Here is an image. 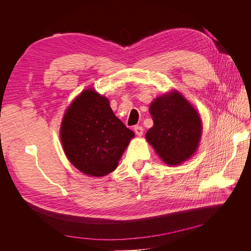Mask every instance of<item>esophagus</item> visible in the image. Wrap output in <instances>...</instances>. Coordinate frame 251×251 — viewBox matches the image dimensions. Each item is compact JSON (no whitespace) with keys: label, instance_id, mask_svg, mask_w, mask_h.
<instances>
[{"label":"esophagus","instance_id":"obj_1","mask_svg":"<svg viewBox=\"0 0 251 251\" xmlns=\"http://www.w3.org/2000/svg\"><path fill=\"white\" fill-rule=\"evenodd\" d=\"M134 131L138 136H141L143 134V127L140 126H134Z\"/></svg>","mask_w":251,"mask_h":251}]
</instances>
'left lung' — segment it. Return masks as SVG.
I'll return each instance as SVG.
<instances>
[{"label":"left lung","instance_id":"8db88e82","mask_svg":"<svg viewBox=\"0 0 251 251\" xmlns=\"http://www.w3.org/2000/svg\"><path fill=\"white\" fill-rule=\"evenodd\" d=\"M150 112L154 126L147 139L166 163L176 165L194 155L201 138V119L183 96L173 92L158 97Z\"/></svg>","mask_w":251,"mask_h":251}]
</instances>
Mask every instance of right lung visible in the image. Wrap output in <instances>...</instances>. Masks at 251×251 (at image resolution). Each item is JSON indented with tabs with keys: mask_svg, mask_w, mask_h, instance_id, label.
Listing matches in <instances>:
<instances>
[{
	"mask_svg": "<svg viewBox=\"0 0 251 251\" xmlns=\"http://www.w3.org/2000/svg\"><path fill=\"white\" fill-rule=\"evenodd\" d=\"M134 132L119 120L107 98L86 90L65 114L60 139L70 162L81 173L101 177L117 168Z\"/></svg>",
	"mask_w": 251,
	"mask_h": 251,
	"instance_id": "obj_1",
	"label": "right lung"
}]
</instances>
